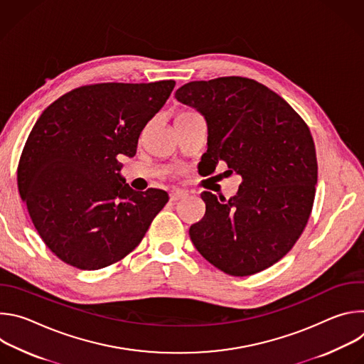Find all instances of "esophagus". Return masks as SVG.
<instances>
[{
	"label": "esophagus",
	"instance_id": "obj_1",
	"mask_svg": "<svg viewBox=\"0 0 364 364\" xmlns=\"http://www.w3.org/2000/svg\"><path fill=\"white\" fill-rule=\"evenodd\" d=\"M187 193L186 191H183V190H174V191H171L170 193V200L171 201H178V200H184V198H187Z\"/></svg>",
	"mask_w": 364,
	"mask_h": 364
}]
</instances>
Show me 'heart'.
Returning a JSON list of instances; mask_svg holds the SVG:
<instances>
[{
  "mask_svg": "<svg viewBox=\"0 0 364 364\" xmlns=\"http://www.w3.org/2000/svg\"><path fill=\"white\" fill-rule=\"evenodd\" d=\"M184 114H190V111H183V112H180L178 115H184ZM178 115H177V117H178Z\"/></svg>",
  "mask_w": 364,
  "mask_h": 364,
  "instance_id": "b5f03b06",
  "label": "heart"
}]
</instances>
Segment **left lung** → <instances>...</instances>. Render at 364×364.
<instances>
[{"instance_id":"obj_1","label":"left lung","mask_w":364,"mask_h":364,"mask_svg":"<svg viewBox=\"0 0 364 364\" xmlns=\"http://www.w3.org/2000/svg\"><path fill=\"white\" fill-rule=\"evenodd\" d=\"M176 99L204 117L203 159L213 171L225 161L242 177L228 201L201 193L205 215L190 228L193 245L233 277L272 267L292 249L313 209L318 166L306 124L279 95L240 76L186 83Z\"/></svg>"}]
</instances>
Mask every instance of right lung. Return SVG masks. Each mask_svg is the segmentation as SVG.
<instances>
[{"label": "right lung", "mask_w": 364, "mask_h": 364, "mask_svg": "<svg viewBox=\"0 0 364 364\" xmlns=\"http://www.w3.org/2000/svg\"><path fill=\"white\" fill-rule=\"evenodd\" d=\"M174 80L80 86L47 107L24 145L18 191L47 247L85 271L132 252L168 201L164 190L135 191L121 176L148 121Z\"/></svg>", "instance_id": "add662e5"}]
</instances>
